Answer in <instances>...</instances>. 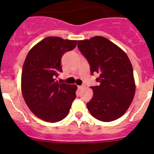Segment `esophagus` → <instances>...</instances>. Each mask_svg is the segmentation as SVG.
I'll return each mask as SVG.
<instances>
[{"mask_svg":"<svg viewBox=\"0 0 154 154\" xmlns=\"http://www.w3.org/2000/svg\"><path fill=\"white\" fill-rule=\"evenodd\" d=\"M77 88H78L79 90H82V88H84V86H83V85H79V86H77Z\"/></svg>","mask_w":154,"mask_h":154,"instance_id":"obj_1","label":"esophagus"}]
</instances>
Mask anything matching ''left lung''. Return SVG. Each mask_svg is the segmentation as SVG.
Here are the masks:
<instances>
[{
    "instance_id": "obj_1",
    "label": "left lung",
    "mask_w": 154,
    "mask_h": 154,
    "mask_svg": "<svg viewBox=\"0 0 154 154\" xmlns=\"http://www.w3.org/2000/svg\"><path fill=\"white\" fill-rule=\"evenodd\" d=\"M79 51L91 66L92 75L98 73L99 85L91 87L93 96L87 103L95 119L111 122L119 119L130 107L135 93L132 63L124 51L101 36L78 40Z\"/></svg>"
}]
</instances>
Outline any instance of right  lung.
I'll return each instance as SVG.
<instances>
[{
  "label": "right lung",
  "instance_id": "1",
  "mask_svg": "<svg viewBox=\"0 0 154 154\" xmlns=\"http://www.w3.org/2000/svg\"><path fill=\"white\" fill-rule=\"evenodd\" d=\"M77 40L47 37L28 53L22 72V92L32 112L48 122H59L68 114L76 98L75 85L56 80L62 72L63 55L73 50Z\"/></svg>",
  "mask_w": 154,
  "mask_h": 154
}]
</instances>
